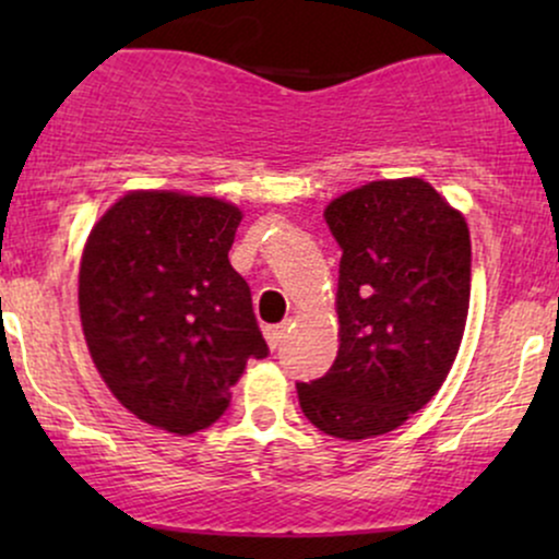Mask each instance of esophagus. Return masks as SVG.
<instances>
[{"instance_id": "1", "label": "esophagus", "mask_w": 559, "mask_h": 559, "mask_svg": "<svg viewBox=\"0 0 559 559\" xmlns=\"http://www.w3.org/2000/svg\"><path fill=\"white\" fill-rule=\"evenodd\" d=\"M288 336V323H278V325H265V338L271 344V349L281 346V342Z\"/></svg>"}]
</instances>
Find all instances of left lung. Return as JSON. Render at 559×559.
Instances as JSON below:
<instances>
[{
  "instance_id": "8db88e82",
  "label": "left lung",
  "mask_w": 559,
  "mask_h": 559,
  "mask_svg": "<svg viewBox=\"0 0 559 559\" xmlns=\"http://www.w3.org/2000/svg\"><path fill=\"white\" fill-rule=\"evenodd\" d=\"M338 262V355L297 383L312 426L336 439L400 428L447 381L471 305V230L423 178L370 181L325 207Z\"/></svg>"
}]
</instances>
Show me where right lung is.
I'll return each instance as SVG.
<instances>
[{
  "label": "right lung",
  "mask_w": 559,
  "mask_h": 559,
  "mask_svg": "<svg viewBox=\"0 0 559 559\" xmlns=\"http://www.w3.org/2000/svg\"><path fill=\"white\" fill-rule=\"evenodd\" d=\"M241 210L215 197L131 191L83 247L79 310L92 360L139 420L189 436L267 357L247 281L230 267Z\"/></svg>",
  "instance_id": "right-lung-1"
}]
</instances>
